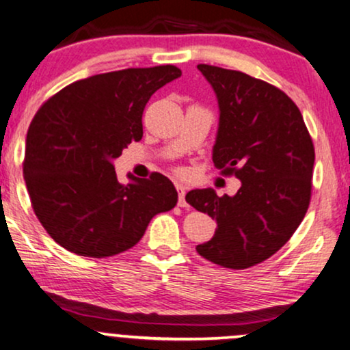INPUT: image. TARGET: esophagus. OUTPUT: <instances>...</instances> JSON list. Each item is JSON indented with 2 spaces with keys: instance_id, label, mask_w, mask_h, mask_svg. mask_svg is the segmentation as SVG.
I'll return each instance as SVG.
<instances>
[{
  "instance_id": "1",
  "label": "esophagus",
  "mask_w": 350,
  "mask_h": 350,
  "mask_svg": "<svg viewBox=\"0 0 350 350\" xmlns=\"http://www.w3.org/2000/svg\"><path fill=\"white\" fill-rule=\"evenodd\" d=\"M176 189H178V196H179V200H178L179 207H187L189 204H187V200H186V187L180 186V184H178V186H176Z\"/></svg>"
}]
</instances>
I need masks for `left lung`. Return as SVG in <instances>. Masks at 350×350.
Listing matches in <instances>:
<instances>
[{
	"label": "left lung",
	"instance_id": "8db88e82",
	"mask_svg": "<svg viewBox=\"0 0 350 350\" xmlns=\"http://www.w3.org/2000/svg\"><path fill=\"white\" fill-rule=\"evenodd\" d=\"M219 103L212 161L242 180L235 196L194 189L186 200L215 219L196 250L208 262L243 270L270 258L306 215L314 146L295 102L280 88L239 70L199 64Z\"/></svg>",
	"mask_w": 350,
	"mask_h": 350
}]
</instances>
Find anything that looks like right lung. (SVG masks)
Wrapping results in <instances>:
<instances>
[{
    "mask_svg": "<svg viewBox=\"0 0 350 350\" xmlns=\"http://www.w3.org/2000/svg\"><path fill=\"white\" fill-rule=\"evenodd\" d=\"M174 66L124 69L77 80L39 108L26 136L23 174L39 222L80 256L118 255L142 240L150 220L178 202L166 176L116 179L113 159L143 136L142 116Z\"/></svg>",
    "mask_w": 350,
    "mask_h": 350,
    "instance_id": "obj_1",
    "label": "right lung"
}]
</instances>
